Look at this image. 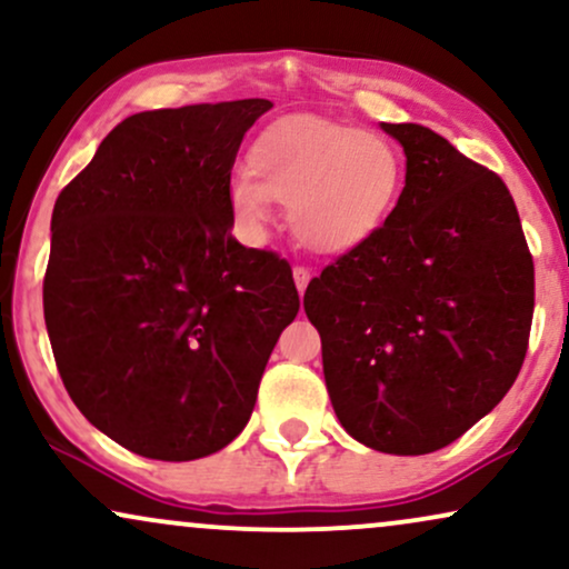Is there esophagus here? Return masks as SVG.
<instances>
[{"label": "esophagus", "mask_w": 569, "mask_h": 569, "mask_svg": "<svg viewBox=\"0 0 569 569\" xmlns=\"http://www.w3.org/2000/svg\"><path fill=\"white\" fill-rule=\"evenodd\" d=\"M309 278H312V272H309V268H305V264H297V268H293V283H297L299 293H305Z\"/></svg>", "instance_id": "34e87169"}]
</instances>
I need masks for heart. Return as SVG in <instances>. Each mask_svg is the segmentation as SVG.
Wrapping results in <instances>:
<instances>
[{
    "instance_id": "obj_1",
    "label": "heart",
    "mask_w": 569,
    "mask_h": 569,
    "mask_svg": "<svg viewBox=\"0 0 569 569\" xmlns=\"http://www.w3.org/2000/svg\"><path fill=\"white\" fill-rule=\"evenodd\" d=\"M399 189V154L383 136L289 114L251 143L247 172L231 181L228 204L251 241L262 239L278 201L289 204V226L307 249L347 254L386 226Z\"/></svg>"
}]
</instances>
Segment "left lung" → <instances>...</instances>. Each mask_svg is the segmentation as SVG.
Here are the masks:
<instances>
[{"mask_svg":"<svg viewBox=\"0 0 569 569\" xmlns=\"http://www.w3.org/2000/svg\"><path fill=\"white\" fill-rule=\"evenodd\" d=\"M407 154L386 226L312 278L305 312L351 438L386 455L457 441L520 376L533 257L493 170L417 123H383Z\"/></svg>","mask_w":569,"mask_h":569,"instance_id":"1","label":"left lung"}]
</instances>
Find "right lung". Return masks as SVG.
I'll return each instance as SVG.
<instances>
[{
  "label": "right lung",
  "instance_id": "1",
  "mask_svg": "<svg viewBox=\"0 0 569 569\" xmlns=\"http://www.w3.org/2000/svg\"><path fill=\"white\" fill-rule=\"evenodd\" d=\"M268 99L126 118L60 191L44 320L73 405L133 455L189 462L241 433L291 264L231 236V170Z\"/></svg>",
  "mask_w": 569,
  "mask_h": 569
}]
</instances>
